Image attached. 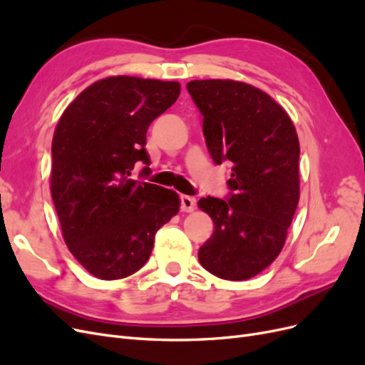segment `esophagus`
I'll return each mask as SVG.
<instances>
[{
  "label": "esophagus",
  "instance_id": "obj_1",
  "mask_svg": "<svg viewBox=\"0 0 365 365\" xmlns=\"http://www.w3.org/2000/svg\"><path fill=\"white\" fill-rule=\"evenodd\" d=\"M195 205H196V200L192 196H187V195H182L181 196V210L185 213H190L195 210Z\"/></svg>",
  "mask_w": 365,
  "mask_h": 365
}]
</instances>
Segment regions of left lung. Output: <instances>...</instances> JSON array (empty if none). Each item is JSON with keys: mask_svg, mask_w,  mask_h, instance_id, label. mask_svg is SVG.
Returning a JSON list of instances; mask_svg holds the SVG:
<instances>
[{"mask_svg": "<svg viewBox=\"0 0 365 365\" xmlns=\"http://www.w3.org/2000/svg\"><path fill=\"white\" fill-rule=\"evenodd\" d=\"M216 164L231 163L230 196L201 197L213 235L202 267L224 280H248L277 259L300 200V143L291 117L259 88L231 79L187 83Z\"/></svg>", "mask_w": 365, "mask_h": 365, "instance_id": "8db88e82", "label": "left lung"}]
</instances>
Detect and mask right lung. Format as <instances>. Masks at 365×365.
Listing matches in <instances>:
<instances>
[{
	"label": "right lung",
	"mask_w": 365,
	"mask_h": 365,
	"mask_svg": "<svg viewBox=\"0 0 365 365\" xmlns=\"http://www.w3.org/2000/svg\"><path fill=\"white\" fill-rule=\"evenodd\" d=\"M181 93L178 82L111 76L77 96L51 143L50 190L62 236L82 267L102 280L137 272L157 231L180 212V196L130 178L150 164L146 132Z\"/></svg>",
	"instance_id": "1"
}]
</instances>
